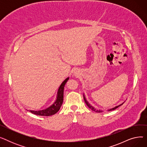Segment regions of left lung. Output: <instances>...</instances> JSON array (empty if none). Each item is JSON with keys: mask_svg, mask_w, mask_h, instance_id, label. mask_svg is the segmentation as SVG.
I'll return each mask as SVG.
<instances>
[{"mask_svg": "<svg viewBox=\"0 0 147 147\" xmlns=\"http://www.w3.org/2000/svg\"><path fill=\"white\" fill-rule=\"evenodd\" d=\"M83 98H84V102H85V103L86 104V105H88V107L90 109H91L92 111H95V112H96V113H102V112H103V111H102V110H98L95 109L94 107H93L92 106H91V105H90V104H89V102L86 101V98H85V97H84V95H83ZM123 104H120V105H118V106L115 107L113 108V109H110V110H109V111H112V110H115L116 109H117V108H118L119 107H120V105H123Z\"/></svg>", "mask_w": 147, "mask_h": 147, "instance_id": "1", "label": "left lung"}]
</instances>
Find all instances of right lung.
<instances>
[{"instance_id":"right-lung-1","label":"right lung","mask_w":147,"mask_h":147,"mask_svg":"<svg viewBox=\"0 0 147 147\" xmlns=\"http://www.w3.org/2000/svg\"><path fill=\"white\" fill-rule=\"evenodd\" d=\"M69 78H67L59 86L57 94V98L56 101L54 102L53 105L50 106L48 109L40 111H32L30 110L29 111L33 114L42 115V116H49L56 114L60 109V108L63 102V96H64V88L65 85L67 82Z\"/></svg>"}]
</instances>
